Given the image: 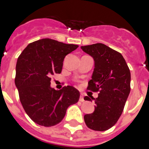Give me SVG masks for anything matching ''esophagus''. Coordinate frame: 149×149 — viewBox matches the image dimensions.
<instances>
[{
	"label": "esophagus",
	"mask_w": 149,
	"mask_h": 149,
	"mask_svg": "<svg viewBox=\"0 0 149 149\" xmlns=\"http://www.w3.org/2000/svg\"><path fill=\"white\" fill-rule=\"evenodd\" d=\"M79 100H80L81 102H84V94H80V98H79Z\"/></svg>",
	"instance_id": "obj_1"
}]
</instances>
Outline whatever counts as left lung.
I'll return each instance as SVG.
<instances>
[{
	"label": "left lung",
	"mask_w": 149,
	"mask_h": 149,
	"mask_svg": "<svg viewBox=\"0 0 149 149\" xmlns=\"http://www.w3.org/2000/svg\"><path fill=\"white\" fill-rule=\"evenodd\" d=\"M84 52L93 57L94 69L87 90L98 92V97H85L95 103L93 113L84 115L88 128L104 131L119 120L130 91V72L123 55L102 43L82 46Z\"/></svg>",
	"instance_id": "left-lung-1"
}]
</instances>
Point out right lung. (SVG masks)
Returning a JSON list of instances; mask_svg holds the SVG:
<instances>
[{
	"instance_id": "add662e5",
	"label": "right lung",
	"mask_w": 149,
	"mask_h": 149,
	"mask_svg": "<svg viewBox=\"0 0 149 149\" xmlns=\"http://www.w3.org/2000/svg\"><path fill=\"white\" fill-rule=\"evenodd\" d=\"M52 39L29 44L18 58L15 84L19 100L28 116L45 127L58 125L70 105L78 102L80 93L70 86L61 90L50 87L51 77L62 71L68 54L78 48Z\"/></svg>"
}]
</instances>
